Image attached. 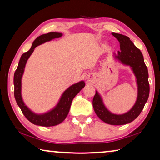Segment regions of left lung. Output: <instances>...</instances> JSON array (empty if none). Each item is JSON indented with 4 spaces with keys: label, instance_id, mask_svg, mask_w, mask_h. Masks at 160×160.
<instances>
[{
    "label": "left lung",
    "instance_id": "obj_1",
    "mask_svg": "<svg viewBox=\"0 0 160 160\" xmlns=\"http://www.w3.org/2000/svg\"><path fill=\"white\" fill-rule=\"evenodd\" d=\"M111 34L119 41L120 44V51H118L117 54L113 53L114 58L122 64L130 66L136 77L137 100L134 106L128 112L122 114H116L107 109L101 96L96 91L92 105L95 113L102 121L112 125H122L130 123L136 119L147 102L149 95L148 73L141 50L135 47L130 38L115 32Z\"/></svg>",
    "mask_w": 160,
    "mask_h": 160
}]
</instances>
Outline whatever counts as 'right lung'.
Wrapping results in <instances>:
<instances>
[{
	"mask_svg": "<svg viewBox=\"0 0 160 160\" xmlns=\"http://www.w3.org/2000/svg\"><path fill=\"white\" fill-rule=\"evenodd\" d=\"M62 36V33L61 32H50L49 33L43 34L38 36L33 41L29 51L25 52L21 56L18 67L14 73V85L15 100L25 117L31 123L36 124V125L52 127L58 125L64 121L68 114L72 100L85 86V82L84 81H80L79 82L71 85L62 93L58 104L53 108L47 112L40 113V114L32 111L23 101L22 97V78L24 71H25V65L30 56L33 52L34 49L36 47L47 42V41L53 40L54 38H60Z\"/></svg>",
	"mask_w": 160,
	"mask_h": 160,
	"instance_id": "1",
	"label": "right lung"
}]
</instances>
